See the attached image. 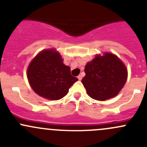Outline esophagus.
<instances>
[{"mask_svg":"<svg viewBox=\"0 0 147 147\" xmlns=\"http://www.w3.org/2000/svg\"><path fill=\"white\" fill-rule=\"evenodd\" d=\"M78 80H79L80 81L81 80H82V76H81V75H79V76L78 77Z\"/></svg>","mask_w":147,"mask_h":147,"instance_id":"obj_1","label":"esophagus"}]
</instances>
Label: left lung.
<instances>
[{
	"label": "left lung",
	"mask_w": 147,
	"mask_h": 147,
	"mask_svg": "<svg viewBox=\"0 0 147 147\" xmlns=\"http://www.w3.org/2000/svg\"><path fill=\"white\" fill-rule=\"evenodd\" d=\"M82 83L90 97L105 101L115 97L127 81V70L124 63L111 53L97 55L84 68Z\"/></svg>",
	"instance_id": "8db88e82"
}]
</instances>
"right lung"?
<instances>
[{
	"label": "right lung",
	"instance_id": "1",
	"mask_svg": "<svg viewBox=\"0 0 147 147\" xmlns=\"http://www.w3.org/2000/svg\"><path fill=\"white\" fill-rule=\"evenodd\" d=\"M28 81L35 93L50 100H58L67 94L78 80L63 64L61 56L54 50H46L37 55L29 65Z\"/></svg>",
	"mask_w": 147,
	"mask_h": 147
}]
</instances>
